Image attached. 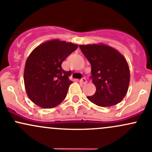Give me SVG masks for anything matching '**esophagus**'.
Segmentation results:
<instances>
[{
	"mask_svg": "<svg viewBox=\"0 0 152 152\" xmlns=\"http://www.w3.org/2000/svg\"><path fill=\"white\" fill-rule=\"evenodd\" d=\"M80 83L82 85H85V84H86V83H87V80H86V78L83 77L80 80Z\"/></svg>",
	"mask_w": 152,
	"mask_h": 152,
	"instance_id": "esophagus-1",
	"label": "esophagus"
}]
</instances>
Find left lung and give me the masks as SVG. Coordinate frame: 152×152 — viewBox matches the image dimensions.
<instances>
[{"label": "left lung", "mask_w": 152, "mask_h": 152, "mask_svg": "<svg viewBox=\"0 0 152 152\" xmlns=\"http://www.w3.org/2000/svg\"><path fill=\"white\" fill-rule=\"evenodd\" d=\"M91 65V78L96 91L88 99L99 107L116 105L124 99L130 83V69L123 55L104 43L80 45Z\"/></svg>", "instance_id": "obj_1"}]
</instances>
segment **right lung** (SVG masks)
I'll return each instance as SVG.
<instances>
[{"label": "right lung", "mask_w": 152, "mask_h": 152, "mask_svg": "<svg viewBox=\"0 0 152 152\" xmlns=\"http://www.w3.org/2000/svg\"><path fill=\"white\" fill-rule=\"evenodd\" d=\"M77 47L54 39L31 52L24 66V82L27 96L34 104L51 109L63 102L72 81L68 78L71 71H64L61 64Z\"/></svg>", "instance_id": "add662e5"}]
</instances>
